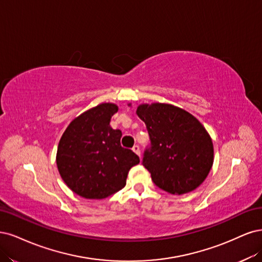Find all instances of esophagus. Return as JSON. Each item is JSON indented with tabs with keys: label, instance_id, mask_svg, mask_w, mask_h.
<instances>
[{
	"label": "esophagus",
	"instance_id": "obj_1",
	"mask_svg": "<svg viewBox=\"0 0 262 262\" xmlns=\"http://www.w3.org/2000/svg\"><path fill=\"white\" fill-rule=\"evenodd\" d=\"M133 151L136 155H138L139 157H140V148H139V146L138 145H135L134 147H133Z\"/></svg>",
	"mask_w": 262,
	"mask_h": 262
}]
</instances>
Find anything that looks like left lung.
Wrapping results in <instances>:
<instances>
[{"instance_id": "obj_1", "label": "left lung", "mask_w": 262, "mask_h": 262, "mask_svg": "<svg viewBox=\"0 0 262 262\" xmlns=\"http://www.w3.org/2000/svg\"><path fill=\"white\" fill-rule=\"evenodd\" d=\"M136 113L150 138L142 165L157 186L173 195L200 186L213 164V143L202 124L172 104H140Z\"/></svg>"}]
</instances>
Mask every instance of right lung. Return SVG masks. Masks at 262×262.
<instances>
[{
    "instance_id": "1",
    "label": "right lung",
    "mask_w": 262,
    "mask_h": 262,
    "mask_svg": "<svg viewBox=\"0 0 262 262\" xmlns=\"http://www.w3.org/2000/svg\"><path fill=\"white\" fill-rule=\"evenodd\" d=\"M116 104L101 103L71 122L58 142L57 170L75 193L103 199L126 185L139 157L121 146L122 132L110 126Z\"/></svg>"
}]
</instances>
